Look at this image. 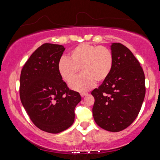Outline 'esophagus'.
<instances>
[{
	"mask_svg": "<svg viewBox=\"0 0 160 160\" xmlns=\"http://www.w3.org/2000/svg\"><path fill=\"white\" fill-rule=\"evenodd\" d=\"M88 92H80V95H81V97H85V96H86V95H88Z\"/></svg>",
	"mask_w": 160,
	"mask_h": 160,
	"instance_id": "34e87169",
	"label": "esophagus"
}]
</instances>
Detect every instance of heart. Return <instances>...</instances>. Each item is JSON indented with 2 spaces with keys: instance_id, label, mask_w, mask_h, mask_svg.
<instances>
[{
  "instance_id": "1",
  "label": "heart",
  "mask_w": 160,
  "mask_h": 160,
  "mask_svg": "<svg viewBox=\"0 0 160 160\" xmlns=\"http://www.w3.org/2000/svg\"><path fill=\"white\" fill-rule=\"evenodd\" d=\"M113 64V53L109 48L82 43L70 51L69 58L62 57L58 63L59 74L66 82H70L79 74L83 73L70 83L72 90L83 92L97 83L107 79Z\"/></svg>"
}]
</instances>
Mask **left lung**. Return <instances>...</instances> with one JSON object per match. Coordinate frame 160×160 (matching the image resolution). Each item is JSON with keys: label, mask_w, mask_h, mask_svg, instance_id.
Here are the masks:
<instances>
[{"label": "left lung", "mask_w": 160, "mask_h": 160, "mask_svg": "<svg viewBox=\"0 0 160 160\" xmlns=\"http://www.w3.org/2000/svg\"><path fill=\"white\" fill-rule=\"evenodd\" d=\"M113 56L112 71L98 88L92 114L95 122L108 131H123L133 122L145 95V74L139 61L121 43L111 47Z\"/></svg>", "instance_id": "8db88e82"}]
</instances>
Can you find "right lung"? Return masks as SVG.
I'll use <instances>...</instances> for the list:
<instances>
[{
  "mask_svg": "<svg viewBox=\"0 0 160 160\" xmlns=\"http://www.w3.org/2000/svg\"><path fill=\"white\" fill-rule=\"evenodd\" d=\"M65 51L62 45L46 43L32 54L22 69L20 96L31 121L38 128L58 133L72 125L79 92L62 80L58 63Z\"/></svg>",
  "mask_w": 160,
  "mask_h": 160,
  "instance_id": "1",
  "label": "right lung"
}]
</instances>
